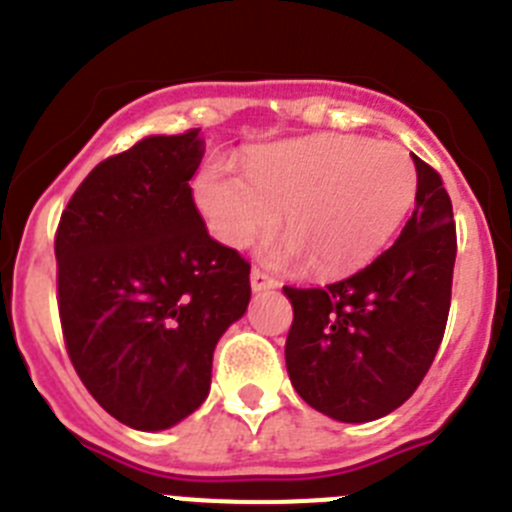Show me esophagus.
I'll return each mask as SVG.
<instances>
[{"instance_id":"obj_1","label":"esophagus","mask_w":512,"mask_h":512,"mask_svg":"<svg viewBox=\"0 0 512 512\" xmlns=\"http://www.w3.org/2000/svg\"><path fill=\"white\" fill-rule=\"evenodd\" d=\"M251 287L256 289V292H261V289H274L277 287V279H271L269 274H264L261 269H251Z\"/></svg>"}]
</instances>
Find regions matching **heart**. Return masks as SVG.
Masks as SVG:
<instances>
[{
    "label": "heart",
    "mask_w": 512,
    "mask_h": 512,
    "mask_svg": "<svg viewBox=\"0 0 512 512\" xmlns=\"http://www.w3.org/2000/svg\"><path fill=\"white\" fill-rule=\"evenodd\" d=\"M415 194L410 153L361 135L271 143L248 153L243 176L207 164L194 179L197 205L220 241L248 246L284 210L289 238L271 248L269 259H307L320 277H341L372 261L408 217Z\"/></svg>",
    "instance_id": "b5f03b06"
}]
</instances>
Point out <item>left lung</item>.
Returning a JSON list of instances; mask_svg holds the SVG:
<instances>
[{
	"instance_id": "1",
	"label": "left lung",
	"mask_w": 512,
	"mask_h": 512,
	"mask_svg": "<svg viewBox=\"0 0 512 512\" xmlns=\"http://www.w3.org/2000/svg\"><path fill=\"white\" fill-rule=\"evenodd\" d=\"M415 210L400 238L325 289L284 287L292 328L284 359L297 395L341 423H366L408 400L449 320L456 223L441 174L413 156Z\"/></svg>"
}]
</instances>
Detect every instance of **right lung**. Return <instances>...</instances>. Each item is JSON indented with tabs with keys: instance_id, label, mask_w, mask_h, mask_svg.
<instances>
[{
	"instance_id": "obj_1",
	"label": "right lung",
	"mask_w": 512,
	"mask_h": 512,
	"mask_svg": "<svg viewBox=\"0 0 512 512\" xmlns=\"http://www.w3.org/2000/svg\"><path fill=\"white\" fill-rule=\"evenodd\" d=\"M200 128L104 158L56 230L63 341L89 395L138 431L205 402L212 354L251 300V264L210 238L189 179Z\"/></svg>"
}]
</instances>
